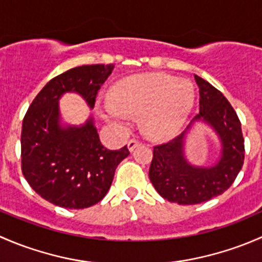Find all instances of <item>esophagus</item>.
I'll use <instances>...</instances> for the list:
<instances>
[{"mask_svg": "<svg viewBox=\"0 0 262 262\" xmlns=\"http://www.w3.org/2000/svg\"><path fill=\"white\" fill-rule=\"evenodd\" d=\"M139 144H141V142H139L138 139H136V138H134V139H130V141L128 142V149L130 150V152H133L134 148L138 147Z\"/></svg>", "mask_w": 262, "mask_h": 262, "instance_id": "1", "label": "esophagus"}]
</instances>
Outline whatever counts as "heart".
Returning a JSON list of instances; mask_svg holds the SVG:
<instances>
[{
	"mask_svg": "<svg viewBox=\"0 0 262 262\" xmlns=\"http://www.w3.org/2000/svg\"><path fill=\"white\" fill-rule=\"evenodd\" d=\"M110 97L113 104L100 107L101 116L121 123V112L143 114L144 132L155 139H170L180 133L195 105L191 82L163 75L124 78L114 84Z\"/></svg>",
	"mask_w": 262,
	"mask_h": 262,
	"instance_id": "obj_1",
	"label": "heart"
}]
</instances>
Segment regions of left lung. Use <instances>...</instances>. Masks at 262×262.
I'll use <instances>...</instances> for the list:
<instances>
[{
  "instance_id": "8db88e82",
  "label": "left lung",
  "mask_w": 262,
  "mask_h": 262,
  "mask_svg": "<svg viewBox=\"0 0 262 262\" xmlns=\"http://www.w3.org/2000/svg\"><path fill=\"white\" fill-rule=\"evenodd\" d=\"M200 112L190 125L168 143L153 148L149 180L163 199L182 205L199 204L223 194L236 180L245 160V141L239 119L221 91L199 76ZM196 122L210 126L221 144L212 166H196L187 161L184 144Z\"/></svg>"
}]
</instances>
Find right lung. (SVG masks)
I'll return each mask as SVG.
<instances>
[{
    "label": "right lung",
    "instance_id": "right-lung-1",
    "mask_svg": "<svg viewBox=\"0 0 262 262\" xmlns=\"http://www.w3.org/2000/svg\"><path fill=\"white\" fill-rule=\"evenodd\" d=\"M114 64L72 68L50 80L29 106L21 130V170L34 191L52 204L83 209L99 203L112 186L126 146L110 150L101 144L94 118L84 124H63L59 100L78 94L94 109L97 91Z\"/></svg>",
    "mask_w": 262,
    "mask_h": 262
}]
</instances>
